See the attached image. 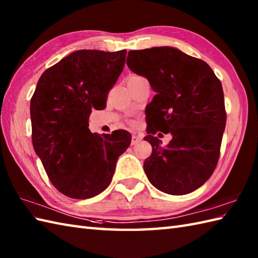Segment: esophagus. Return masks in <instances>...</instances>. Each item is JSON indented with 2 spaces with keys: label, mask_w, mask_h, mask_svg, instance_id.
Masks as SVG:
<instances>
[{
  "label": "esophagus",
  "mask_w": 258,
  "mask_h": 258,
  "mask_svg": "<svg viewBox=\"0 0 258 258\" xmlns=\"http://www.w3.org/2000/svg\"><path fill=\"white\" fill-rule=\"evenodd\" d=\"M141 138H140V136H138V135H133L132 136V142H131V144H132V145H136V144H139L140 143V142H141Z\"/></svg>",
  "instance_id": "1"
}]
</instances>
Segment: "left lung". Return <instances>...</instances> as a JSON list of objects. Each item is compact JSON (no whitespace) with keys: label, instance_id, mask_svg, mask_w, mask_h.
I'll return each mask as SVG.
<instances>
[{"label":"left lung","instance_id":"1","mask_svg":"<svg viewBox=\"0 0 258 258\" xmlns=\"http://www.w3.org/2000/svg\"><path fill=\"white\" fill-rule=\"evenodd\" d=\"M126 64L156 93L145 109L144 140L153 149L144 162L147 178L166 194L194 191L220 157L226 125L221 81L207 63L172 46L130 51ZM157 130L172 134L166 147L154 136Z\"/></svg>","mask_w":258,"mask_h":258}]
</instances>
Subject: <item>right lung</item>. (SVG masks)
<instances>
[{
	"mask_svg": "<svg viewBox=\"0 0 258 258\" xmlns=\"http://www.w3.org/2000/svg\"><path fill=\"white\" fill-rule=\"evenodd\" d=\"M125 57L126 50L75 51L41 75L31 98L33 147L51 183L71 199L102 193L131 144L127 131L101 135L89 128L92 109L106 106Z\"/></svg>",
	"mask_w": 258,
	"mask_h": 258,
	"instance_id": "obj_1",
	"label": "right lung"
}]
</instances>
